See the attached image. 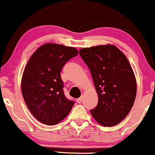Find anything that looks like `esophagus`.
<instances>
[{
    "instance_id": "34e87169",
    "label": "esophagus",
    "mask_w": 155,
    "mask_h": 155,
    "mask_svg": "<svg viewBox=\"0 0 155 155\" xmlns=\"http://www.w3.org/2000/svg\"><path fill=\"white\" fill-rule=\"evenodd\" d=\"M82 100H83V97H79V98L76 99V102H77L78 104H81V103L82 102Z\"/></svg>"
}]
</instances>
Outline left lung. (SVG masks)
Wrapping results in <instances>:
<instances>
[{
    "label": "left lung",
    "instance_id": "1",
    "mask_svg": "<svg viewBox=\"0 0 155 155\" xmlns=\"http://www.w3.org/2000/svg\"><path fill=\"white\" fill-rule=\"evenodd\" d=\"M79 54L90 69L98 97L92 116L105 127L116 125L127 117L136 99V79L130 63L112 44L82 48Z\"/></svg>",
    "mask_w": 155,
    "mask_h": 155
}]
</instances>
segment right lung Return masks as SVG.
<instances>
[{
  "label": "right lung",
  "instance_id": "1",
  "mask_svg": "<svg viewBox=\"0 0 155 155\" xmlns=\"http://www.w3.org/2000/svg\"><path fill=\"white\" fill-rule=\"evenodd\" d=\"M78 54L74 47L47 43L40 46L28 60L22 74L21 90L28 109L41 123L58 124L74 106V101L64 95L60 71Z\"/></svg>",
  "mask_w": 155,
  "mask_h": 155
}]
</instances>
